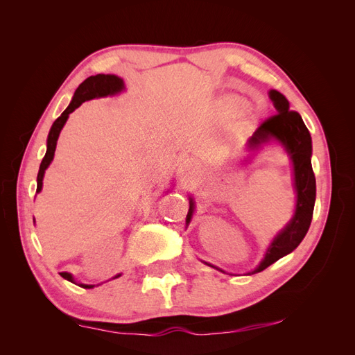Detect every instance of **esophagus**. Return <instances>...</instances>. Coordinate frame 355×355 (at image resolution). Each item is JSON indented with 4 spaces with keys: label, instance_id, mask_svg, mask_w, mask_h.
<instances>
[{
    "label": "esophagus",
    "instance_id": "esophagus-1",
    "mask_svg": "<svg viewBox=\"0 0 355 355\" xmlns=\"http://www.w3.org/2000/svg\"><path fill=\"white\" fill-rule=\"evenodd\" d=\"M182 167H184V170H182V171H184V173H185V175H189V173H192V171H194V170H196V166H194V164H192V163H191V161H185V164H184V166H182Z\"/></svg>",
    "mask_w": 355,
    "mask_h": 355
}]
</instances>
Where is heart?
<instances>
[{
	"mask_svg": "<svg viewBox=\"0 0 355 355\" xmlns=\"http://www.w3.org/2000/svg\"><path fill=\"white\" fill-rule=\"evenodd\" d=\"M244 108H245V99L243 96L235 94V93L223 94L216 103V114L220 120L228 121L237 116L239 114H241ZM252 118H253V112L250 110H245L241 115V121L243 124H247L252 121Z\"/></svg>",
	"mask_w": 355,
	"mask_h": 355,
	"instance_id": "heart-1",
	"label": "heart"
}]
</instances>
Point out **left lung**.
<instances>
[{
  "label": "left lung",
  "instance_id": "1",
  "mask_svg": "<svg viewBox=\"0 0 355 355\" xmlns=\"http://www.w3.org/2000/svg\"><path fill=\"white\" fill-rule=\"evenodd\" d=\"M270 99L275 106L277 114L268 118L256 128V132L249 139L247 148H249V151H253V149L261 148L265 144L278 142L286 149L293 164L296 209L293 218L275 235V239L268 247L262 262L249 272V275L263 271L265 268L277 262L280 257L292 253L296 249L309 230L315 202V176L313 166H311V155H313L311 135L302 116L296 111H290L288 101L280 92L270 90ZM192 213H194V200L189 198L187 223H189Z\"/></svg>",
  "mask_w": 355,
  "mask_h": 355
}]
</instances>
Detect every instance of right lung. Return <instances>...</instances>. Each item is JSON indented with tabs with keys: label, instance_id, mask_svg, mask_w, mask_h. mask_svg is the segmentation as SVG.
<instances>
[{
	"label": "right lung",
	"instance_id": "1",
	"mask_svg": "<svg viewBox=\"0 0 355 355\" xmlns=\"http://www.w3.org/2000/svg\"><path fill=\"white\" fill-rule=\"evenodd\" d=\"M123 90H124L123 80L120 77H116V75H111V73L92 75V77H89L87 80H84L78 85V89L75 90V93H73V98H72L69 106L62 112V115L58 118L55 123H53V125L50 128V133H49V137H47V151H46L44 158H42V161H41L38 176H37V192H40L41 188H42V178H44L46 170L53 161V157H55L58 137L60 135V130L63 128V125H65L69 114L77 110L78 106L85 101H90V99H94V98H105V96H112V94H116V93H120ZM60 275L65 278V280H68L71 283H75L72 274L60 272ZM120 275L121 274H116L114 278H118ZM78 286H81L84 288L94 287L93 284H81V283Z\"/></svg>",
	"mask_w": 355,
	"mask_h": 355
}]
</instances>
